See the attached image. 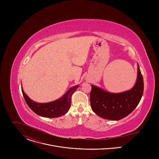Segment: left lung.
<instances>
[{"instance_id": "8db88e82", "label": "left lung", "mask_w": 159, "mask_h": 159, "mask_svg": "<svg viewBox=\"0 0 159 159\" xmlns=\"http://www.w3.org/2000/svg\"><path fill=\"white\" fill-rule=\"evenodd\" d=\"M137 79L133 87L121 93H111L91 85L90 94L93 111L100 117L120 120L128 115L139 104L143 93V79L138 65Z\"/></svg>"}]
</instances>
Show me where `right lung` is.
<instances>
[{
    "label": "right lung",
    "instance_id": "obj_1",
    "mask_svg": "<svg viewBox=\"0 0 159 159\" xmlns=\"http://www.w3.org/2000/svg\"><path fill=\"white\" fill-rule=\"evenodd\" d=\"M78 87L79 85H75L70 88L62 98L47 103H38L33 101L25 93L22 86L21 89L27 104L36 114L46 118H58L65 115L69 110L72 95Z\"/></svg>",
    "mask_w": 159,
    "mask_h": 159
}]
</instances>
